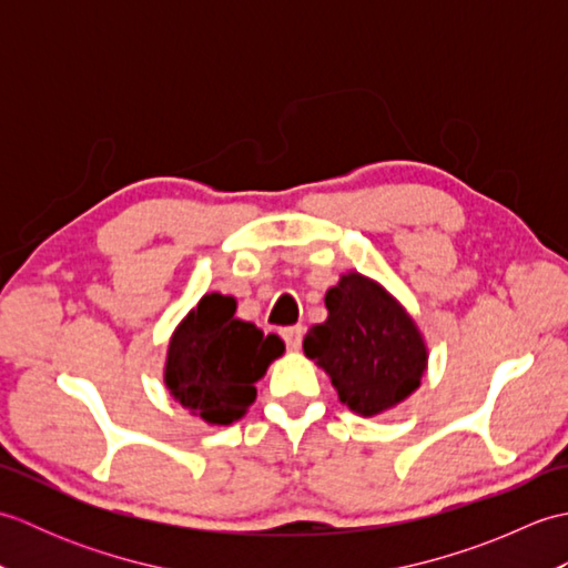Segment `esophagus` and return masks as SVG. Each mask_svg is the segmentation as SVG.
<instances>
[{
    "instance_id": "obj_1",
    "label": "esophagus",
    "mask_w": 568,
    "mask_h": 568,
    "mask_svg": "<svg viewBox=\"0 0 568 568\" xmlns=\"http://www.w3.org/2000/svg\"><path fill=\"white\" fill-rule=\"evenodd\" d=\"M303 334H305V327L303 324H295V327H285L281 329V336L285 346L291 348V352H295V348H300V344H303Z\"/></svg>"
}]
</instances>
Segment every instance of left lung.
<instances>
[{
	"label": "left lung",
	"mask_w": 568,
	"mask_h": 568,
	"mask_svg": "<svg viewBox=\"0 0 568 568\" xmlns=\"http://www.w3.org/2000/svg\"><path fill=\"white\" fill-rule=\"evenodd\" d=\"M327 322L303 348L329 373L339 400L358 415H378L417 390L427 348L407 312L368 277L344 275L324 297Z\"/></svg>",
	"instance_id": "1"
}]
</instances>
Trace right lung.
I'll return each instance as SVG.
<instances>
[{
	"label": "right lung",
	"instance_id": "1",
	"mask_svg": "<svg viewBox=\"0 0 568 568\" xmlns=\"http://www.w3.org/2000/svg\"><path fill=\"white\" fill-rule=\"evenodd\" d=\"M234 297L204 295L168 346L165 385L212 425H232L256 400V383L285 352L281 336L234 317Z\"/></svg>",
	"mask_w": 568,
	"mask_h": 568
}]
</instances>
